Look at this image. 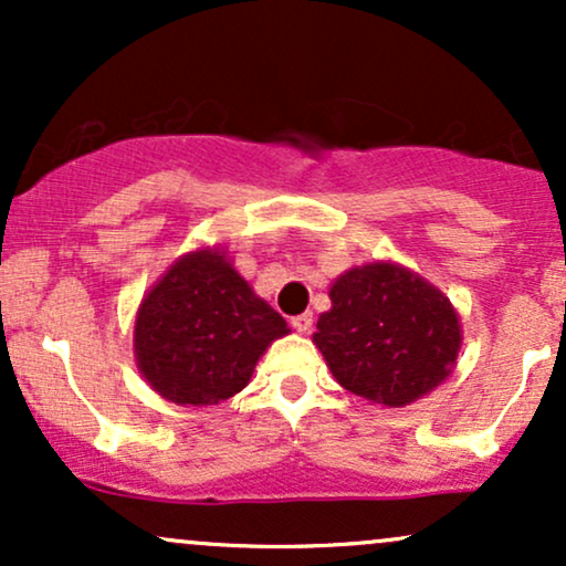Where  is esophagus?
<instances>
[{"instance_id": "obj_1", "label": "esophagus", "mask_w": 566, "mask_h": 566, "mask_svg": "<svg viewBox=\"0 0 566 566\" xmlns=\"http://www.w3.org/2000/svg\"><path fill=\"white\" fill-rule=\"evenodd\" d=\"M292 327H295L297 333H308V329L314 327V314H311V311H305V314L292 316Z\"/></svg>"}]
</instances>
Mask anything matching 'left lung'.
I'll list each match as a JSON object with an SVG mask.
<instances>
[{
  "instance_id": "8db88e82",
  "label": "left lung",
  "mask_w": 566,
  "mask_h": 566,
  "mask_svg": "<svg viewBox=\"0 0 566 566\" xmlns=\"http://www.w3.org/2000/svg\"><path fill=\"white\" fill-rule=\"evenodd\" d=\"M314 343L333 378L373 405L405 407L450 378L463 329L444 292L396 263L356 265L329 287Z\"/></svg>"
}]
</instances>
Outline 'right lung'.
<instances>
[{
  "label": "right lung",
  "mask_w": 566,
  "mask_h": 566,
  "mask_svg": "<svg viewBox=\"0 0 566 566\" xmlns=\"http://www.w3.org/2000/svg\"><path fill=\"white\" fill-rule=\"evenodd\" d=\"M290 327L237 274L220 247L188 252L143 297L135 361L175 405H218L250 382L258 359Z\"/></svg>",
  "instance_id": "obj_1"
}]
</instances>
